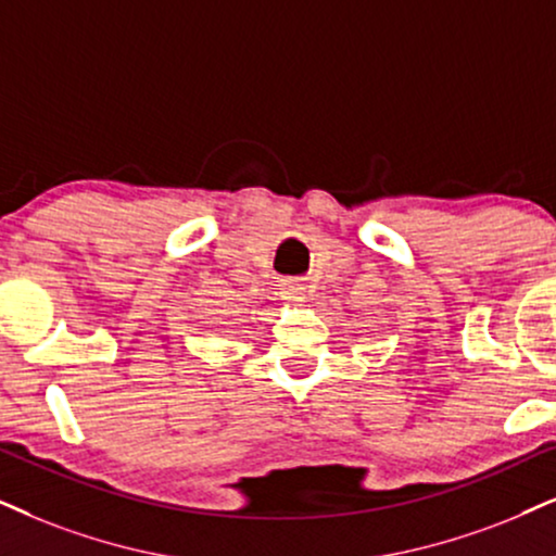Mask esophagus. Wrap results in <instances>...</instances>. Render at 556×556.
I'll list each match as a JSON object with an SVG mask.
<instances>
[{
    "label": "esophagus",
    "mask_w": 556,
    "mask_h": 556,
    "mask_svg": "<svg viewBox=\"0 0 556 556\" xmlns=\"http://www.w3.org/2000/svg\"><path fill=\"white\" fill-rule=\"evenodd\" d=\"M279 294H282V300H287V302H305V285H300V282H282V287H279Z\"/></svg>",
    "instance_id": "34e87169"
}]
</instances>
